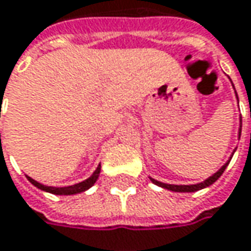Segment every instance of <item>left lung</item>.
Masks as SVG:
<instances>
[{
    "instance_id": "left-lung-1",
    "label": "left lung",
    "mask_w": 251,
    "mask_h": 251,
    "mask_svg": "<svg viewBox=\"0 0 251 251\" xmlns=\"http://www.w3.org/2000/svg\"><path fill=\"white\" fill-rule=\"evenodd\" d=\"M236 96H237V93H236ZM239 99V98H237ZM240 135H241V119H240V129H239V138ZM236 152V151H234ZM233 152V153H234ZM233 153H231V156H230V159L216 172V174H213L211 176H208L207 179H204L202 182H198V184H193V185H174V184H164V182H159V181H156V179H153V178H151V181L155 184V185H158V187H162V188H167V190H170V191H174V193H195V191H200V190H202V188H207V187H210L211 184H214L217 179L223 175V172L226 171V168H227V165L230 164V161H231V158H233Z\"/></svg>"
}]
</instances>
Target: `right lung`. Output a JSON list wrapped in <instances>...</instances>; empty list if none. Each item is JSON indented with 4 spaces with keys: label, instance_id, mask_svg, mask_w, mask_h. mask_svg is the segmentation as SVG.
Segmentation results:
<instances>
[{
    "label": "right lung",
    "instance_id": "add662e5",
    "mask_svg": "<svg viewBox=\"0 0 251 251\" xmlns=\"http://www.w3.org/2000/svg\"><path fill=\"white\" fill-rule=\"evenodd\" d=\"M99 174H100V165L96 168V171L93 172L87 179L81 181V182H79V184L70 185V187H58V188L57 187H47V185H43V184H40V182H37L35 179H33L31 176H27V179H28L34 187L40 188V190H43V191H46V193L56 194V195H73V194L83 193V191L89 190L90 187H93V185H95V182H96V181H98V178H99Z\"/></svg>",
    "mask_w": 251,
    "mask_h": 251
}]
</instances>
